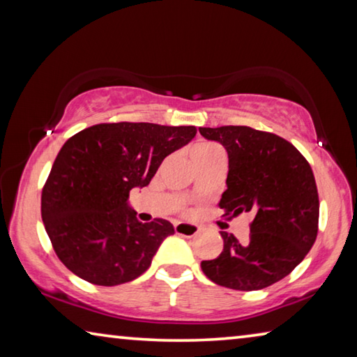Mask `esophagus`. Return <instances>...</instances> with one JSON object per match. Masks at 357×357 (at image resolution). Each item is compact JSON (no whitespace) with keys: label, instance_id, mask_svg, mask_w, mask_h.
Instances as JSON below:
<instances>
[{"label":"esophagus","instance_id":"1","mask_svg":"<svg viewBox=\"0 0 357 357\" xmlns=\"http://www.w3.org/2000/svg\"><path fill=\"white\" fill-rule=\"evenodd\" d=\"M174 231L178 234H183V236H197L200 233V227L193 225V223H185V222H178L174 223Z\"/></svg>","mask_w":357,"mask_h":357}]
</instances>
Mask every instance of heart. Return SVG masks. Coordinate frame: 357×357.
I'll return each mask as SVG.
<instances>
[{
	"label": "heart",
	"mask_w": 357,
	"mask_h": 357,
	"mask_svg": "<svg viewBox=\"0 0 357 357\" xmlns=\"http://www.w3.org/2000/svg\"><path fill=\"white\" fill-rule=\"evenodd\" d=\"M213 148H215V144H213V143H198V144H195V146L192 148V151H190V155L203 154V153H206V151L213 149Z\"/></svg>",
	"instance_id": "b5f03b06"
}]
</instances>
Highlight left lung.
I'll use <instances>...</instances> for the list:
<instances>
[{
  "label": "left lung",
  "mask_w": 357,
  "mask_h": 357,
  "mask_svg": "<svg viewBox=\"0 0 357 357\" xmlns=\"http://www.w3.org/2000/svg\"><path fill=\"white\" fill-rule=\"evenodd\" d=\"M208 140L228 153L223 215L252 213L245 243L222 231L223 250L202 261L209 280L220 287L253 291L282 280L312 249L318 234L319 202L310 164L271 132L247 126L200 128Z\"/></svg>",
  "instance_id": "8db88e82"
}]
</instances>
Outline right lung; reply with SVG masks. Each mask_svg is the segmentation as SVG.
<instances>
[{"label":"right lung","instance_id":"obj_1","mask_svg":"<svg viewBox=\"0 0 357 357\" xmlns=\"http://www.w3.org/2000/svg\"><path fill=\"white\" fill-rule=\"evenodd\" d=\"M195 126L102 123L72 135L42 189L40 213L61 263L94 285L130 282L149 268L173 225L142 223L128 208L173 151L189 143Z\"/></svg>","mask_w":357,"mask_h":357}]
</instances>
